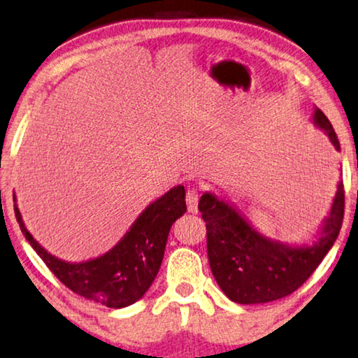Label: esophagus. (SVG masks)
<instances>
[{
  "label": "esophagus",
  "instance_id": "1",
  "mask_svg": "<svg viewBox=\"0 0 358 358\" xmlns=\"http://www.w3.org/2000/svg\"><path fill=\"white\" fill-rule=\"evenodd\" d=\"M198 198H200V194H198V190L192 189L187 190V195H185V203H187V210L192 214H196L198 213Z\"/></svg>",
  "mask_w": 358,
  "mask_h": 358
}]
</instances>
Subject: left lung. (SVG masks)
<instances>
[{
    "mask_svg": "<svg viewBox=\"0 0 358 358\" xmlns=\"http://www.w3.org/2000/svg\"><path fill=\"white\" fill-rule=\"evenodd\" d=\"M312 118L334 148L341 150L338 136L325 113L315 108ZM198 210L206 222L208 259L219 287L230 301L238 304H262L298 289L331 250L344 219V185L339 180L320 236L312 245L291 246L267 238L229 201L211 192L201 195Z\"/></svg>",
    "mask_w": 358,
    "mask_h": 358,
    "instance_id": "obj_1",
    "label": "left lung"
}]
</instances>
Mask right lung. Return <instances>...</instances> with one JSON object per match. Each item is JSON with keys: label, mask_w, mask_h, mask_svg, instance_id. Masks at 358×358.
Listing matches in <instances>:
<instances>
[{"label": "right lung", "mask_w": 358, "mask_h": 358, "mask_svg": "<svg viewBox=\"0 0 358 358\" xmlns=\"http://www.w3.org/2000/svg\"><path fill=\"white\" fill-rule=\"evenodd\" d=\"M14 211L27 241L65 287L110 309H122L150 288L160 271L169 229L187 206L184 185L173 187L139 214L112 250L85 262H67L48 252L27 230L17 205Z\"/></svg>", "instance_id": "1"}]
</instances>
